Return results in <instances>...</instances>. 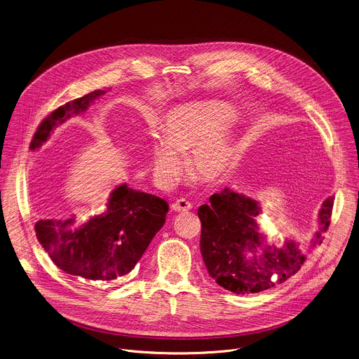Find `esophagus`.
Wrapping results in <instances>:
<instances>
[{
  "label": "esophagus",
  "instance_id": "obj_1",
  "mask_svg": "<svg viewBox=\"0 0 359 359\" xmlns=\"http://www.w3.org/2000/svg\"><path fill=\"white\" fill-rule=\"evenodd\" d=\"M191 203H189L187 200L184 198H180V200H176L173 204H172V210L175 212H184V211H190L191 210Z\"/></svg>",
  "mask_w": 359,
  "mask_h": 359
}]
</instances>
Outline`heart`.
<instances>
[{"instance_id": "obj_1", "label": "heart", "mask_w": 359, "mask_h": 359, "mask_svg": "<svg viewBox=\"0 0 359 359\" xmlns=\"http://www.w3.org/2000/svg\"><path fill=\"white\" fill-rule=\"evenodd\" d=\"M236 114L222 102H203L175 112L149 145V162L155 182L170 189L183 172L177 154L189 156V169L203 180L219 177L229 165L231 147L227 126Z\"/></svg>"}]
</instances>
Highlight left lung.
<instances>
[{
    "instance_id": "obj_1",
    "label": "left lung",
    "mask_w": 359,
    "mask_h": 359,
    "mask_svg": "<svg viewBox=\"0 0 359 359\" xmlns=\"http://www.w3.org/2000/svg\"><path fill=\"white\" fill-rule=\"evenodd\" d=\"M333 197L325 200L319 212V230L313 243H322V233L330 226ZM258 203L229 189L210 197L198 208L201 220V255L208 273L219 286L250 294L286 282L305 262V254L291 238L283 245L264 243L258 230Z\"/></svg>"
}]
</instances>
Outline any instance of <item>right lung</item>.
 Masks as SVG:
<instances>
[{
    "instance_id": "1",
    "label": "right lung",
    "mask_w": 359,
    "mask_h": 359,
    "mask_svg": "<svg viewBox=\"0 0 359 359\" xmlns=\"http://www.w3.org/2000/svg\"><path fill=\"white\" fill-rule=\"evenodd\" d=\"M102 94L104 90L91 91L53 111L37 128L30 149L40 148L57 126L84 112ZM168 211L165 200L122 184L112 191L102 214L83 223L74 216L41 219L34 230L39 243L61 271L87 280L107 282L135 269L163 226Z\"/></svg>"
}]
</instances>
